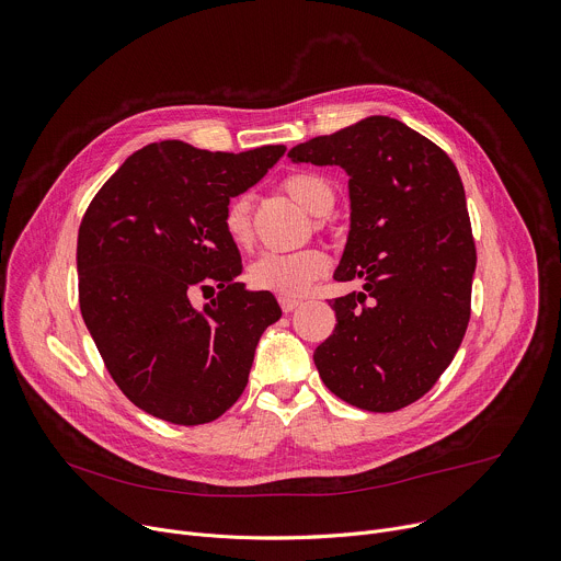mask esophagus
I'll return each instance as SVG.
<instances>
[{
    "instance_id": "1",
    "label": "esophagus",
    "mask_w": 561,
    "mask_h": 561,
    "mask_svg": "<svg viewBox=\"0 0 561 561\" xmlns=\"http://www.w3.org/2000/svg\"><path fill=\"white\" fill-rule=\"evenodd\" d=\"M279 304H282V310H284V312H293V310L299 306V299H286V297H282Z\"/></svg>"
}]
</instances>
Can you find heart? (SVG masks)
<instances>
[{
  "label": "heart",
  "mask_w": 561,
  "mask_h": 561,
  "mask_svg": "<svg viewBox=\"0 0 561 561\" xmlns=\"http://www.w3.org/2000/svg\"><path fill=\"white\" fill-rule=\"evenodd\" d=\"M282 191L317 217L331 213L335 206V186L322 173H293L282 182ZM221 226L234 247L244 249L251 244V204L244 195L232 197L226 204ZM329 257L317 249H304L295 253H264L249 266L247 279L255 290L286 299H299L317 279H322L329 273Z\"/></svg>",
  "instance_id": "heart-1"
}]
</instances>
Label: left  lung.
Masks as SVG:
<instances>
[{"label":"left lung","instance_id":"obj_1","mask_svg":"<svg viewBox=\"0 0 561 561\" xmlns=\"http://www.w3.org/2000/svg\"><path fill=\"white\" fill-rule=\"evenodd\" d=\"M293 162L348 173L351 232L333 301L337 324L314 348L319 377L351 407L392 413L424 397L470 319L474 239L450 157L399 119L373 115L288 150Z\"/></svg>","mask_w":561,"mask_h":561}]
</instances>
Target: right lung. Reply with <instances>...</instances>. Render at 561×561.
<instances>
[{"instance_id": "add662e5", "label": "right lung", "mask_w": 561, "mask_h": 561, "mask_svg": "<svg viewBox=\"0 0 561 561\" xmlns=\"http://www.w3.org/2000/svg\"><path fill=\"white\" fill-rule=\"evenodd\" d=\"M284 150L154 141L89 204L77 234L79 308L113 381L148 415L199 426L244 392L257 342L282 308L237 282L242 257L221 217ZM197 289L218 293L195 309Z\"/></svg>"}]
</instances>
